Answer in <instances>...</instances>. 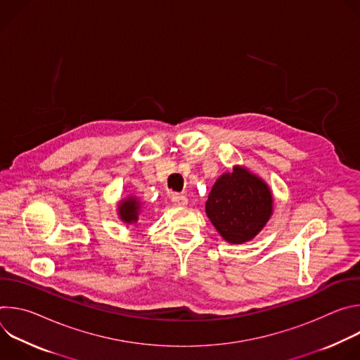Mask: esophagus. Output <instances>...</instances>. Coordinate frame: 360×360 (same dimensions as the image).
<instances>
[{
  "label": "esophagus",
  "mask_w": 360,
  "mask_h": 360,
  "mask_svg": "<svg viewBox=\"0 0 360 360\" xmlns=\"http://www.w3.org/2000/svg\"><path fill=\"white\" fill-rule=\"evenodd\" d=\"M171 200H172L175 207H179V208L186 207V205H188V198L185 195H181V193H174L171 196Z\"/></svg>",
  "instance_id": "34e87169"
}]
</instances>
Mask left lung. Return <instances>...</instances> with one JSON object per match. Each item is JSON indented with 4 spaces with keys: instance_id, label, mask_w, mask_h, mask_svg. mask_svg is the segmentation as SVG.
Segmentation results:
<instances>
[{
    "instance_id": "left-lung-1",
    "label": "left lung",
    "mask_w": 360,
    "mask_h": 360,
    "mask_svg": "<svg viewBox=\"0 0 360 360\" xmlns=\"http://www.w3.org/2000/svg\"><path fill=\"white\" fill-rule=\"evenodd\" d=\"M274 211V198L264 179L245 167H233L214 184L205 212L229 243L249 242L258 235Z\"/></svg>"
}]
</instances>
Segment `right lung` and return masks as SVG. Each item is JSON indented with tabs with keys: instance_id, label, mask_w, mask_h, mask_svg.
I'll use <instances>...</instances> for the list:
<instances>
[{
	"instance_id": "1",
	"label": "right lung",
	"mask_w": 360,
	"mask_h": 360,
	"mask_svg": "<svg viewBox=\"0 0 360 360\" xmlns=\"http://www.w3.org/2000/svg\"><path fill=\"white\" fill-rule=\"evenodd\" d=\"M141 212V202L135 196H128L122 199L118 205V215L120 219L125 224H136Z\"/></svg>"
}]
</instances>
